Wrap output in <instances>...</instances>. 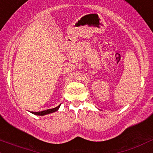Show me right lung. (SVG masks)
<instances>
[{"instance_id":"right-lung-1","label":"right lung","mask_w":153,"mask_h":153,"mask_svg":"<svg viewBox=\"0 0 153 153\" xmlns=\"http://www.w3.org/2000/svg\"><path fill=\"white\" fill-rule=\"evenodd\" d=\"M59 107H60V105L59 106L56 107V108H52V109H48V110H45V111H41V112H31V113L34 115H37V116H45V115L50 114V113H54V112L57 111L59 110Z\"/></svg>"}]
</instances>
